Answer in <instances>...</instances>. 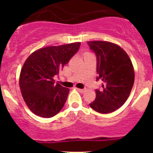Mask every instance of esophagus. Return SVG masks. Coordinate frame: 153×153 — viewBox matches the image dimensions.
Listing matches in <instances>:
<instances>
[{"label": "esophagus", "mask_w": 153, "mask_h": 153, "mask_svg": "<svg viewBox=\"0 0 153 153\" xmlns=\"http://www.w3.org/2000/svg\"><path fill=\"white\" fill-rule=\"evenodd\" d=\"M77 90L79 92V93H84L85 91H86V89H78L77 88Z\"/></svg>", "instance_id": "34e87169"}]
</instances>
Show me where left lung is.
Returning a JSON list of instances; mask_svg holds the SVG:
<instances>
[{
	"instance_id": "left-lung-1",
	"label": "left lung",
	"mask_w": 153,
	"mask_h": 153,
	"mask_svg": "<svg viewBox=\"0 0 153 153\" xmlns=\"http://www.w3.org/2000/svg\"><path fill=\"white\" fill-rule=\"evenodd\" d=\"M87 44L97 56V81L102 82L90 106L98 113H112L121 107L130 94L135 79L132 61L117 44L100 40Z\"/></svg>"
}]
</instances>
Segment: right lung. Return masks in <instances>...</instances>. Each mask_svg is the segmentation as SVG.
I'll list each match as a JSON object with an SVG mask.
<instances>
[{
  "mask_svg": "<svg viewBox=\"0 0 153 153\" xmlns=\"http://www.w3.org/2000/svg\"><path fill=\"white\" fill-rule=\"evenodd\" d=\"M79 46L77 42L44 47L24 62L19 84L24 100L35 115L51 118L63 107L70 90L55 83L53 76L68 63Z\"/></svg>",
  "mask_w": 153,
  "mask_h": 153,
  "instance_id": "1",
  "label": "right lung"
}]
</instances>
